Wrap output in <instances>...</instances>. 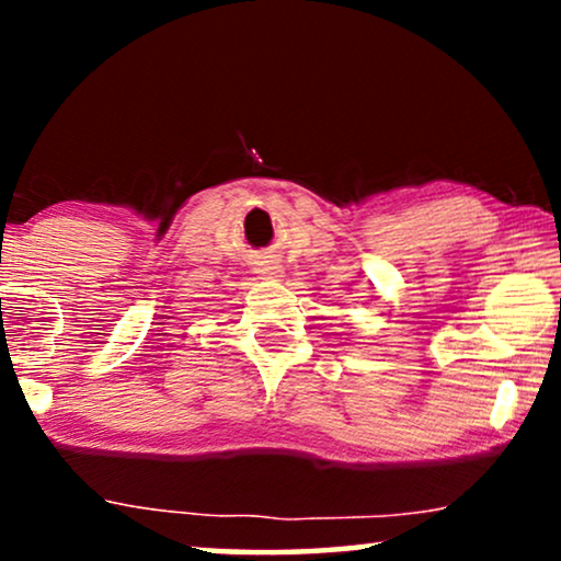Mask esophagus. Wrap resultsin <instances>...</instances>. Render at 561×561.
Returning a JSON list of instances; mask_svg holds the SVG:
<instances>
[{"instance_id":"1","label":"esophagus","mask_w":561,"mask_h":561,"mask_svg":"<svg viewBox=\"0 0 561 561\" xmlns=\"http://www.w3.org/2000/svg\"><path fill=\"white\" fill-rule=\"evenodd\" d=\"M260 273H267V275H278L280 271H278V267H265V271H260Z\"/></svg>"}]
</instances>
